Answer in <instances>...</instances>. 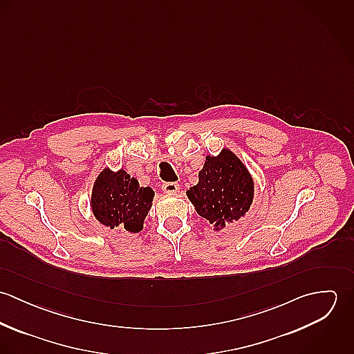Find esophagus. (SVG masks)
<instances>
[{
	"label": "esophagus",
	"instance_id": "esophagus-1",
	"mask_svg": "<svg viewBox=\"0 0 354 354\" xmlns=\"http://www.w3.org/2000/svg\"><path fill=\"white\" fill-rule=\"evenodd\" d=\"M162 189L165 194H176L180 189V185L177 183H165L162 185Z\"/></svg>",
	"mask_w": 354,
	"mask_h": 354
}]
</instances>
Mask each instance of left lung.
<instances>
[{
	"mask_svg": "<svg viewBox=\"0 0 354 354\" xmlns=\"http://www.w3.org/2000/svg\"><path fill=\"white\" fill-rule=\"evenodd\" d=\"M198 214L216 230L239 221L251 207L253 180L244 163L229 150L207 156L198 185L187 192Z\"/></svg>",
	"mask_w": 354,
	"mask_h": 354,
	"instance_id": "1",
	"label": "left lung"
}]
</instances>
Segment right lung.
Returning a JSON list of instances; mask_svg holds the SVG:
<instances>
[{"mask_svg":"<svg viewBox=\"0 0 354 354\" xmlns=\"http://www.w3.org/2000/svg\"><path fill=\"white\" fill-rule=\"evenodd\" d=\"M153 195L150 187H140L125 170L113 173L104 169L93 189V212L110 229L138 233L143 229Z\"/></svg>","mask_w":354,"mask_h":354,"instance_id":"1","label":"right lung"}]
</instances>
